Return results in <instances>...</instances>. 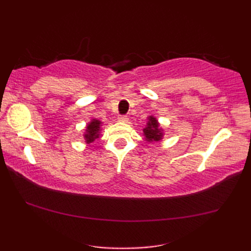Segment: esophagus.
<instances>
[{"label":"esophagus","mask_w":251,"mask_h":251,"mask_svg":"<svg viewBox=\"0 0 251 251\" xmlns=\"http://www.w3.org/2000/svg\"><path fill=\"white\" fill-rule=\"evenodd\" d=\"M117 120H119L120 122H123V123H127L128 122V117H127L126 115H119Z\"/></svg>","instance_id":"esophagus-1"}]
</instances>
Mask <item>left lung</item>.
Wrapping results in <instances>:
<instances>
[{"instance_id":"1","label":"left lung","mask_w":251,"mask_h":251,"mask_svg":"<svg viewBox=\"0 0 251 251\" xmlns=\"http://www.w3.org/2000/svg\"><path fill=\"white\" fill-rule=\"evenodd\" d=\"M148 126L143 129V134L146 136V139L148 141H159L163 137V132L162 129L159 128L157 120L155 117L150 116L149 117V122H148Z\"/></svg>"}]
</instances>
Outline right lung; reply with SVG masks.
<instances>
[{
	"label": "right lung",
	"mask_w": 251,
	"mask_h": 251,
	"mask_svg": "<svg viewBox=\"0 0 251 251\" xmlns=\"http://www.w3.org/2000/svg\"><path fill=\"white\" fill-rule=\"evenodd\" d=\"M101 122L98 120H93L86 127V134L84 135L86 143L93 142L95 139L99 138Z\"/></svg>",
	"instance_id": "add662e5"
}]
</instances>
